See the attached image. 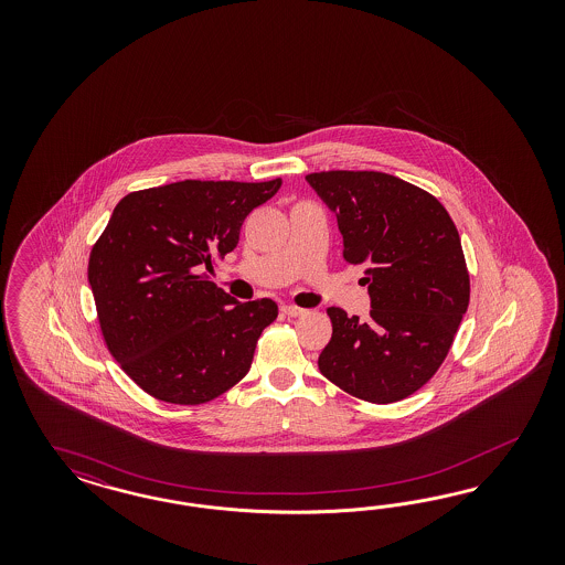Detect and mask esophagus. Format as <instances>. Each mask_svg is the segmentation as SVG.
<instances>
[{
  "mask_svg": "<svg viewBox=\"0 0 565 565\" xmlns=\"http://www.w3.org/2000/svg\"><path fill=\"white\" fill-rule=\"evenodd\" d=\"M281 312H284V315H288V317H294V319H296V317L307 315V310H305V308L294 307V305H286V307H281Z\"/></svg>",
  "mask_w": 565,
  "mask_h": 565,
  "instance_id": "esophagus-1",
  "label": "esophagus"
}]
</instances>
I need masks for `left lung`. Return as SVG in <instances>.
Wrapping results in <instances>:
<instances>
[{"instance_id": "8db88e82", "label": "left lung", "mask_w": 565, "mask_h": 565, "mask_svg": "<svg viewBox=\"0 0 565 565\" xmlns=\"http://www.w3.org/2000/svg\"><path fill=\"white\" fill-rule=\"evenodd\" d=\"M338 215L343 260L364 267L371 319L329 307L319 371L345 394L392 404L439 371L470 302L462 242L430 192L383 171L308 173Z\"/></svg>"}]
</instances>
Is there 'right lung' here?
<instances>
[{
    "label": "right lung",
    "mask_w": 565,
    "mask_h": 565,
    "mask_svg": "<svg viewBox=\"0 0 565 565\" xmlns=\"http://www.w3.org/2000/svg\"><path fill=\"white\" fill-rule=\"evenodd\" d=\"M281 186L182 180L121 199L88 257V284L109 354L142 392L199 406L248 373L269 298L238 302L209 274L238 246L239 227Z\"/></svg>",
    "instance_id": "add662e5"
}]
</instances>
